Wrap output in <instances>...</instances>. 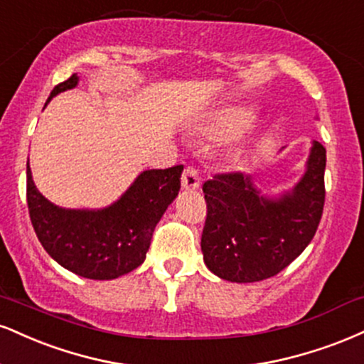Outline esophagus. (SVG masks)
I'll return each instance as SVG.
<instances>
[{"label": "esophagus", "mask_w": 364, "mask_h": 364, "mask_svg": "<svg viewBox=\"0 0 364 364\" xmlns=\"http://www.w3.org/2000/svg\"><path fill=\"white\" fill-rule=\"evenodd\" d=\"M200 173L198 169L191 168V166H188V168H185V171H183V176H181V185L185 190H196V188L200 186Z\"/></svg>", "instance_id": "esophagus-1"}]
</instances>
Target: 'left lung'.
<instances>
[{
	"label": "left lung",
	"mask_w": 364,
	"mask_h": 364,
	"mask_svg": "<svg viewBox=\"0 0 364 364\" xmlns=\"http://www.w3.org/2000/svg\"><path fill=\"white\" fill-rule=\"evenodd\" d=\"M326 149L314 142L307 173L291 193L262 198L240 171L203 183L205 264L227 282L254 283L278 274L314 239L326 203Z\"/></svg>",
	"instance_id": "1"
}]
</instances>
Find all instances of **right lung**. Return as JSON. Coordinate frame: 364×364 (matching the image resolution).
I'll use <instances>...</instances> for the list:
<instances>
[{"mask_svg":"<svg viewBox=\"0 0 364 364\" xmlns=\"http://www.w3.org/2000/svg\"><path fill=\"white\" fill-rule=\"evenodd\" d=\"M76 85L73 74L52 90L49 100ZM181 164L144 171L112 207L85 212L52 205L35 188L27 163L30 220L43 249L65 269L90 279L118 278L146 259L157 222L181 188Z\"/></svg>","mask_w":364,"mask_h":364,"instance_id":"1","label":"right lung"}]
</instances>
